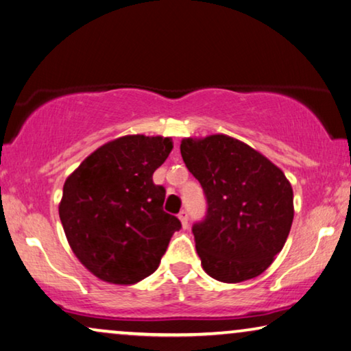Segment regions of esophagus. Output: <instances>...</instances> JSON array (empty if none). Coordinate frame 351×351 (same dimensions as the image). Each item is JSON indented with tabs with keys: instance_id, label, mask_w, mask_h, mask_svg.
<instances>
[{
	"instance_id": "1",
	"label": "esophagus",
	"mask_w": 351,
	"mask_h": 351,
	"mask_svg": "<svg viewBox=\"0 0 351 351\" xmlns=\"http://www.w3.org/2000/svg\"><path fill=\"white\" fill-rule=\"evenodd\" d=\"M179 219L182 223V228L186 229L188 228V213L185 212V210H182V212L179 213Z\"/></svg>"
}]
</instances>
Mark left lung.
I'll return each mask as SVG.
<instances>
[{"mask_svg":"<svg viewBox=\"0 0 351 351\" xmlns=\"http://www.w3.org/2000/svg\"><path fill=\"white\" fill-rule=\"evenodd\" d=\"M180 154L207 197V217L193 226L208 276L226 284L257 278L285 245L293 190L265 155L228 134L183 138Z\"/></svg>","mask_w":351,"mask_h":351,"instance_id":"obj_1","label":"left lung"}]
</instances>
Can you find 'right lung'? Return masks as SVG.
I'll return each mask as SVG.
<instances>
[{"mask_svg": "<svg viewBox=\"0 0 351 351\" xmlns=\"http://www.w3.org/2000/svg\"><path fill=\"white\" fill-rule=\"evenodd\" d=\"M171 138L127 134L100 145L64 183L59 202L73 254L101 281L132 285L158 268L180 221L163 210L152 176Z\"/></svg>", "mask_w": 351, "mask_h": 351, "instance_id": "right-lung-1", "label": "right lung"}]
</instances>
